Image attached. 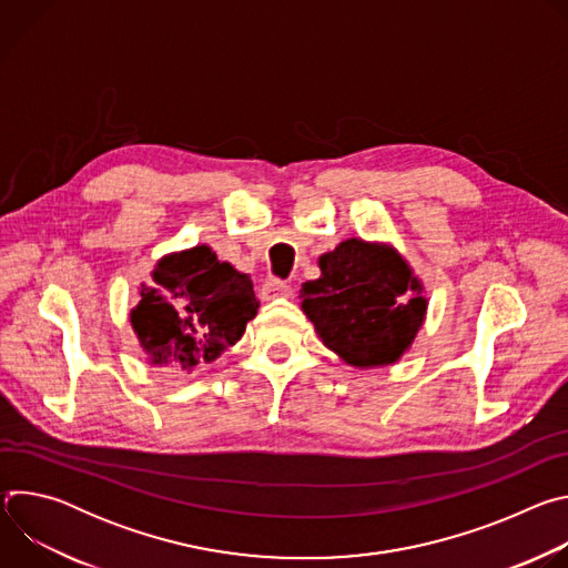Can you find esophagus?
<instances>
[{"label": "esophagus", "instance_id": "1", "mask_svg": "<svg viewBox=\"0 0 568 568\" xmlns=\"http://www.w3.org/2000/svg\"><path fill=\"white\" fill-rule=\"evenodd\" d=\"M292 296V285L283 283V281H276V278H270L263 283L261 287V298L263 301H274V298H290Z\"/></svg>", "mask_w": 568, "mask_h": 568}]
</instances>
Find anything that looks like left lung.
Returning <instances> with one entry per match:
<instances>
[{"label": "left lung", "mask_w": 568, "mask_h": 568, "mask_svg": "<svg viewBox=\"0 0 568 568\" xmlns=\"http://www.w3.org/2000/svg\"><path fill=\"white\" fill-rule=\"evenodd\" d=\"M321 276L301 287V307L333 353L355 368L395 364L425 314L423 283L393 247L351 237L318 258Z\"/></svg>", "instance_id": "8db88e82"}]
</instances>
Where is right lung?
Listing matches in <instances>:
<instances>
[{
    "label": "right lung",
    "instance_id": "obj_1",
    "mask_svg": "<svg viewBox=\"0 0 568 568\" xmlns=\"http://www.w3.org/2000/svg\"><path fill=\"white\" fill-rule=\"evenodd\" d=\"M152 281L154 287L141 285L130 321L154 366L193 371L215 362L258 312L252 278L220 263L206 245L164 256Z\"/></svg>",
    "mask_w": 568,
    "mask_h": 568
}]
</instances>
